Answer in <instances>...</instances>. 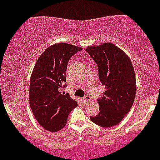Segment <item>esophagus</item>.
Instances as JSON below:
<instances>
[{"label": "esophagus", "instance_id": "obj_1", "mask_svg": "<svg viewBox=\"0 0 160 160\" xmlns=\"http://www.w3.org/2000/svg\"><path fill=\"white\" fill-rule=\"evenodd\" d=\"M83 101L85 102V103H88V102H89V101H91V96L89 95H86L83 98Z\"/></svg>", "mask_w": 160, "mask_h": 160}]
</instances>
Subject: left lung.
Returning <instances> with one entry per match:
<instances>
[{
  "instance_id": "left-lung-1",
  "label": "left lung",
  "mask_w": 160,
  "mask_h": 160,
  "mask_svg": "<svg viewBox=\"0 0 160 160\" xmlns=\"http://www.w3.org/2000/svg\"><path fill=\"white\" fill-rule=\"evenodd\" d=\"M85 50L97 65L99 79L106 88L97 100L100 111L90 119L101 127L115 126L128 113L135 100L136 80L132 64L122 49L110 42L88 46Z\"/></svg>"
}]
</instances>
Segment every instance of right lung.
<instances>
[{"instance_id": "right-lung-1", "label": "right lung", "mask_w": 160, "mask_h": 160, "mask_svg": "<svg viewBox=\"0 0 160 160\" xmlns=\"http://www.w3.org/2000/svg\"><path fill=\"white\" fill-rule=\"evenodd\" d=\"M82 49L61 42L46 49L34 67L30 83V106L42 127L57 132L67 124L70 112L78 106L69 96L59 91L65 88L68 62Z\"/></svg>"}]
</instances>
